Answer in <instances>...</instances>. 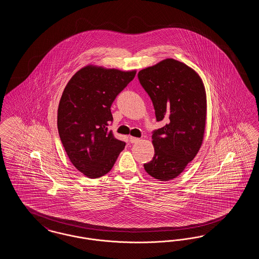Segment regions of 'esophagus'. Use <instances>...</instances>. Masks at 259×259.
I'll return each instance as SVG.
<instances>
[{
    "label": "esophagus",
    "instance_id": "1",
    "mask_svg": "<svg viewBox=\"0 0 259 259\" xmlns=\"http://www.w3.org/2000/svg\"><path fill=\"white\" fill-rule=\"evenodd\" d=\"M129 140H130V143H131V144H136V143H138V142L140 141L139 138H135V137H130Z\"/></svg>",
    "mask_w": 259,
    "mask_h": 259
}]
</instances>
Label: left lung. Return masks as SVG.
Returning a JSON list of instances; mask_svg holds the SVG:
<instances>
[{"instance_id": "8db88e82", "label": "left lung", "mask_w": 259, "mask_h": 259, "mask_svg": "<svg viewBox=\"0 0 259 259\" xmlns=\"http://www.w3.org/2000/svg\"><path fill=\"white\" fill-rule=\"evenodd\" d=\"M138 78L152 101L156 120L166 123L152 132L154 155L144 167L154 179L170 181L201 148L207 111L204 84L194 70L175 59L140 71Z\"/></svg>"}]
</instances>
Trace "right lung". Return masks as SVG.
I'll return each instance as SVG.
<instances>
[{
    "label": "right lung",
    "mask_w": 259,
    "mask_h": 259,
    "mask_svg": "<svg viewBox=\"0 0 259 259\" xmlns=\"http://www.w3.org/2000/svg\"><path fill=\"white\" fill-rule=\"evenodd\" d=\"M136 71L87 66L70 79L62 94L57 127L74 167L90 179L110 172L125 142L108 129L111 104L135 77Z\"/></svg>",
    "instance_id": "obj_1"
}]
</instances>
